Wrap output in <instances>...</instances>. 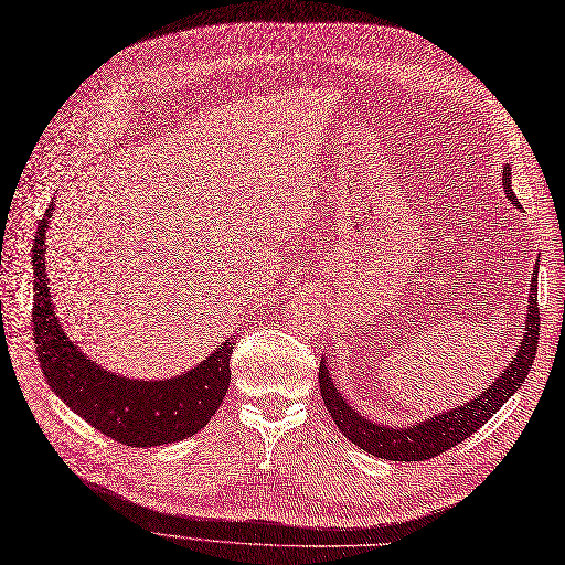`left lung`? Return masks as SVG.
I'll list each match as a JSON object with an SVG mask.
<instances>
[{
  "mask_svg": "<svg viewBox=\"0 0 565 565\" xmlns=\"http://www.w3.org/2000/svg\"><path fill=\"white\" fill-rule=\"evenodd\" d=\"M503 174V185H505V195L510 202L521 209L516 195L512 193V167H503L500 170ZM537 267L540 260L533 267V279L529 288V305H526V332L519 342V349L514 353V359L505 365V370L498 374V377L491 382L489 388L479 391L475 398L466 401L463 405H458L454 409L424 416L416 424H409L405 428L401 426H384L367 419L356 407H351L347 398H342V393L338 384L332 382L330 367L326 359H321L319 367V386H321V398L326 409L330 412L332 422L338 424V428L344 433L349 443L359 445L363 451L386 458V461H426V458H433L437 454H443L451 449L454 445H461L466 437L477 433V428H482L491 416L503 407L510 395L519 391V386L526 382L531 365L535 361V351H537V338H540V317H537Z\"/></svg>",
  "mask_w": 565,
  "mask_h": 565,
  "instance_id": "1",
  "label": "left lung"
}]
</instances>
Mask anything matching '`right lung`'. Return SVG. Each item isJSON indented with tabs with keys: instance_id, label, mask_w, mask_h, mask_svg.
Wrapping results in <instances>:
<instances>
[{
	"instance_id": "add662e5",
	"label": "right lung",
	"mask_w": 565,
	"mask_h": 565,
	"mask_svg": "<svg viewBox=\"0 0 565 565\" xmlns=\"http://www.w3.org/2000/svg\"><path fill=\"white\" fill-rule=\"evenodd\" d=\"M53 202L39 221L32 265V332L41 370L57 398L81 419L128 447H158L193 437L221 407L230 386V356L237 335L170 380H132L90 361L60 326L46 275V230Z\"/></svg>"
}]
</instances>
